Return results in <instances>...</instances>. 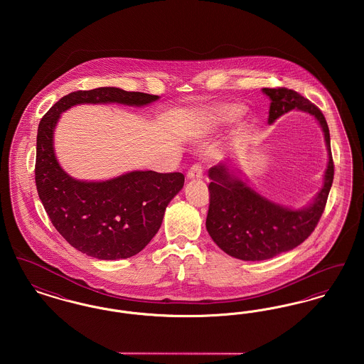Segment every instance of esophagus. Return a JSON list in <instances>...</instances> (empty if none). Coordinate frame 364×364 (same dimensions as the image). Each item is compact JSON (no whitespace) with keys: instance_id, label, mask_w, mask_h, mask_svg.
Returning <instances> with one entry per match:
<instances>
[{"instance_id":"1","label":"esophagus","mask_w":364,"mask_h":364,"mask_svg":"<svg viewBox=\"0 0 364 364\" xmlns=\"http://www.w3.org/2000/svg\"><path fill=\"white\" fill-rule=\"evenodd\" d=\"M187 177L192 178H202L203 177V166L200 164H193L187 173Z\"/></svg>"}]
</instances>
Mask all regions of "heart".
<instances>
[{
  "label": "heart",
  "mask_w": 364,
  "mask_h": 364,
  "mask_svg": "<svg viewBox=\"0 0 364 364\" xmlns=\"http://www.w3.org/2000/svg\"><path fill=\"white\" fill-rule=\"evenodd\" d=\"M244 107L237 104H223L214 106L206 113L208 127H223L242 119Z\"/></svg>",
  "instance_id": "1"
}]
</instances>
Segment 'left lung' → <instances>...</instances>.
I'll return each instance as SVG.
<instances>
[{
	"label": "left lung",
	"mask_w": 364,
	"mask_h": 364,
	"mask_svg": "<svg viewBox=\"0 0 364 364\" xmlns=\"http://www.w3.org/2000/svg\"><path fill=\"white\" fill-rule=\"evenodd\" d=\"M262 91L272 101L269 124L292 109L310 113L318 120L325 135L329 162L323 187L310 206L299 210L267 200L230 171L226 162L208 169V235L228 255L242 260L270 259L304 242L322 217L334 176L329 127L322 112L294 90L278 87Z\"/></svg>",
	"instance_id": "1"
}]
</instances>
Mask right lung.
I'll list each match as a JSON object with an SVG mask.
<instances>
[{
    "label": "right lung",
    "mask_w": 364,
    "mask_h": 364,
    "mask_svg": "<svg viewBox=\"0 0 364 364\" xmlns=\"http://www.w3.org/2000/svg\"><path fill=\"white\" fill-rule=\"evenodd\" d=\"M159 97L100 87L73 91L42 117L36 136L35 183L53 226L77 251L97 259L131 258L161 228L169 202L184 186V174L135 171L106 181H80L65 173L53 147L60 114L79 104L144 106Z\"/></svg>",
    "instance_id": "1"
}]
</instances>
